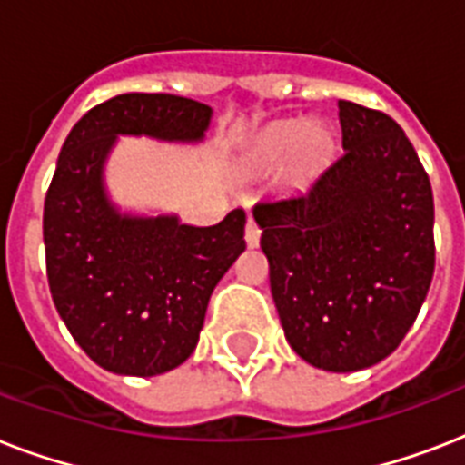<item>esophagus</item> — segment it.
<instances>
[{
	"label": "esophagus",
	"mask_w": 465,
	"mask_h": 465,
	"mask_svg": "<svg viewBox=\"0 0 465 465\" xmlns=\"http://www.w3.org/2000/svg\"><path fill=\"white\" fill-rule=\"evenodd\" d=\"M246 243L251 248H255L258 243H261V226L255 224L253 217H248L246 222Z\"/></svg>",
	"instance_id": "34e87169"
}]
</instances>
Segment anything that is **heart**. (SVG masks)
Segmentation results:
<instances>
[{"instance_id": "b5f03b06", "label": "heart", "mask_w": 465, "mask_h": 465, "mask_svg": "<svg viewBox=\"0 0 465 465\" xmlns=\"http://www.w3.org/2000/svg\"><path fill=\"white\" fill-rule=\"evenodd\" d=\"M294 149L304 166H316L318 161H323L328 154L331 137L318 125H284L262 142L261 159L265 163H280Z\"/></svg>"}]
</instances>
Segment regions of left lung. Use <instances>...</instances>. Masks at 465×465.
Segmentation results:
<instances>
[{"label": "left lung", "mask_w": 465, "mask_h": 465, "mask_svg": "<svg viewBox=\"0 0 465 465\" xmlns=\"http://www.w3.org/2000/svg\"><path fill=\"white\" fill-rule=\"evenodd\" d=\"M342 154L304 193L253 207L284 338L309 364L360 371L411 331L434 275L432 185L396 120L338 101Z\"/></svg>", "instance_id": "obj_1"}]
</instances>
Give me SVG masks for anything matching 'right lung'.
Masks as SVG:
<instances>
[{"instance_id": "obj_1", "label": "right lung", "mask_w": 465, "mask_h": 465, "mask_svg": "<svg viewBox=\"0 0 465 465\" xmlns=\"http://www.w3.org/2000/svg\"><path fill=\"white\" fill-rule=\"evenodd\" d=\"M210 120L193 98L123 94L62 144L43 212L47 284L72 338L113 374H163L193 354L212 292L246 251V212L214 226L123 214L105 193V159L118 134L200 142Z\"/></svg>"}]
</instances>
